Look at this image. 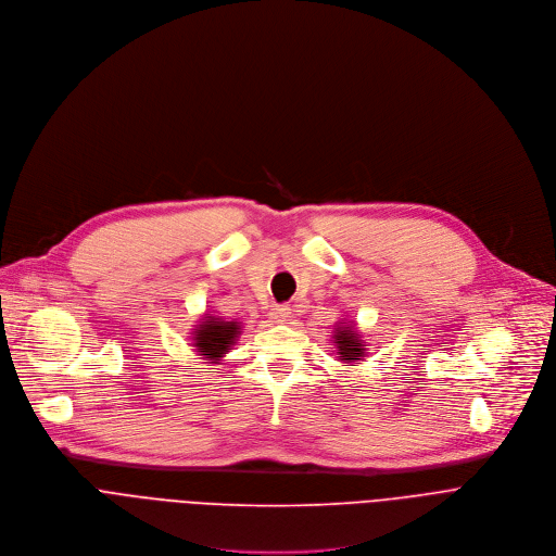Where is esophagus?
I'll return each mask as SVG.
<instances>
[{"mask_svg": "<svg viewBox=\"0 0 556 556\" xmlns=\"http://www.w3.org/2000/svg\"><path fill=\"white\" fill-rule=\"evenodd\" d=\"M269 317H271V321H287L289 317H291V306H287V304H280V306H276V308H271V313H269Z\"/></svg>", "mask_w": 556, "mask_h": 556, "instance_id": "obj_1", "label": "esophagus"}]
</instances>
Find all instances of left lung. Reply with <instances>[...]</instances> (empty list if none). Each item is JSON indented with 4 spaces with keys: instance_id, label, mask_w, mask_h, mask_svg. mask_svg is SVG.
<instances>
[{
    "instance_id": "obj_1",
    "label": "left lung",
    "mask_w": 556,
    "mask_h": 556,
    "mask_svg": "<svg viewBox=\"0 0 556 556\" xmlns=\"http://www.w3.org/2000/svg\"><path fill=\"white\" fill-rule=\"evenodd\" d=\"M332 344L338 346V355H340V359L344 362V364H351V362H357V359H362L364 357V353H366V342L357 336V330H355V326H351L349 321H340V326L336 328V336H332Z\"/></svg>"
}]
</instances>
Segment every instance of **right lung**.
<instances>
[{"label":"right lung","instance_id":"obj_1","mask_svg":"<svg viewBox=\"0 0 556 556\" xmlns=\"http://www.w3.org/2000/svg\"><path fill=\"white\" fill-rule=\"evenodd\" d=\"M241 336V321H226L224 317L205 315L197 328H192V346L203 359L216 364L226 353L232 351Z\"/></svg>","mask_w":556,"mask_h":556}]
</instances>
